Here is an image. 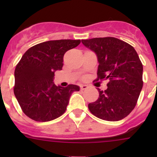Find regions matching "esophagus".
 Instances as JSON below:
<instances>
[{
  "label": "esophagus",
  "instance_id": "1",
  "mask_svg": "<svg viewBox=\"0 0 157 157\" xmlns=\"http://www.w3.org/2000/svg\"><path fill=\"white\" fill-rule=\"evenodd\" d=\"M80 88H81V90H86L88 88V86L87 85H81L80 86Z\"/></svg>",
  "mask_w": 157,
  "mask_h": 157
}]
</instances>
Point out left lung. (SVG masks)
Masks as SVG:
<instances>
[{
  "label": "left lung",
  "instance_id": "obj_1",
  "mask_svg": "<svg viewBox=\"0 0 157 157\" xmlns=\"http://www.w3.org/2000/svg\"><path fill=\"white\" fill-rule=\"evenodd\" d=\"M82 42L97 55V80H109L106 90L98 89L99 98L89 104V109L101 120H123L134 109L143 86V66L138 53L134 47L116 37H95Z\"/></svg>",
  "mask_w": 157,
  "mask_h": 157
}]
</instances>
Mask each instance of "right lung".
Listing matches in <instances>:
<instances>
[{
  "label": "right lung",
  "mask_w": 157,
  "mask_h": 157,
  "mask_svg": "<svg viewBox=\"0 0 157 157\" xmlns=\"http://www.w3.org/2000/svg\"><path fill=\"white\" fill-rule=\"evenodd\" d=\"M80 40L48 41L32 46L15 69L14 94L26 116L37 122L53 120L63 114L71 94L79 86L54 84V73L62 70L63 55Z\"/></svg>",
  "instance_id": "1"
}]
</instances>
